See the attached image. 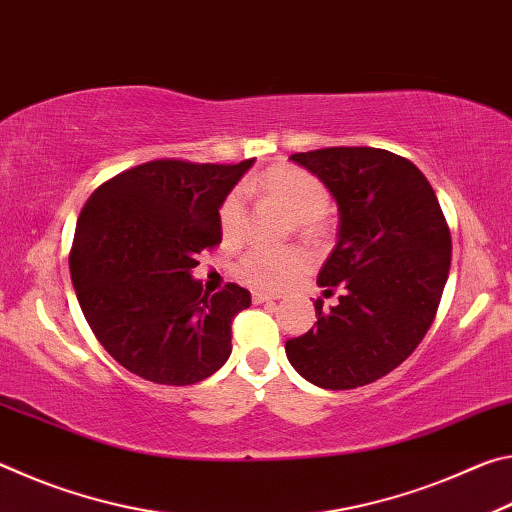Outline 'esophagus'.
<instances>
[{
    "mask_svg": "<svg viewBox=\"0 0 512 512\" xmlns=\"http://www.w3.org/2000/svg\"><path fill=\"white\" fill-rule=\"evenodd\" d=\"M253 300L257 302V305H259V302H271V300H275V296H271V293H262V291H255L253 293Z\"/></svg>",
    "mask_w": 512,
    "mask_h": 512,
    "instance_id": "obj_1",
    "label": "esophagus"
}]
</instances>
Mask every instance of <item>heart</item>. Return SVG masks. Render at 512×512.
<instances>
[{"label":"heart","mask_w":512,"mask_h":512,"mask_svg":"<svg viewBox=\"0 0 512 512\" xmlns=\"http://www.w3.org/2000/svg\"><path fill=\"white\" fill-rule=\"evenodd\" d=\"M250 194L264 198L266 203H273L275 207L289 216L296 223V228L305 237H314L320 230V219L329 207V196L325 187L318 183L314 176L298 167H289V164H280L264 171L246 185ZM219 225L221 235L228 241H235L246 230V205L241 194H230L225 198L219 210ZM305 259L296 250H262L253 248L235 266L237 275L241 280L248 282L255 289H282L293 275L300 271Z\"/></svg>","instance_id":"b5f03b06"}]
</instances>
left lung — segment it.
Instances as JSON below:
<instances>
[{
  "mask_svg": "<svg viewBox=\"0 0 512 512\" xmlns=\"http://www.w3.org/2000/svg\"><path fill=\"white\" fill-rule=\"evenodd\" d=\"M339 205V239L318 287H341L339 302L316 300V327L284 350L300 377L348 391L388 375L418 348L443 296L452 237L436 192L413 162L370 146L296 153Z\"/></svg>",
  "mask_w": 512,
  "mask_h": 512,
  "instance_id": "1",
  "label": "left lung"
}]
</instances>
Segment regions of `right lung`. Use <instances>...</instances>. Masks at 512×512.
Returning <instances> with one entry per match:
<instances>
[{
  "mask_svg": "<svg viewBox=\"0 0 512 512\" xmlns=\"http://www.w3.org/2000/svg\"><path fill=\"white\" fill-rule=\"evenodd\" d=\"M253 162L153 160L83 205L69 255L76 298L99 343L133 375L189 386L228 361L230 325L250 291L207 293L192 271L221 244L219 210Z\"/></svg>",
  "mask_w": 512,
  "mask_h": 512,
  "instance_id": "obj_1",
  "label": "right lung"
}]
</instances>
